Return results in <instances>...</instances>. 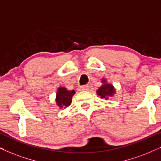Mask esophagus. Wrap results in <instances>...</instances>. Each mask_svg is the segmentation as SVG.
I'll use <instances>...</instances> for the list:
<instances>
[{
    "instance_id": "1",
    "label": "esophagus",
    "mask_w": 161,
    "mask_h": 161,
    "mask_svg": "<svg viewBox=\"0 0 161 161\" xmlns=\"http://www.w3.org/2000/svg\"><path fill=\"white\" fill-rule=\"evenodd\" d=\"M89 88H90L89 85H83V86L79 87V90L82 91H87L89 90Z\"/></svg>"
}]
</instances>
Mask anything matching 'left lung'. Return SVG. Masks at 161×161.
I'll return each instance as SVG.
<instances>
[{
    "mask_svg": "<svg viewBox=\"0 0 161 161\" xmlns=\"http://www.w3.org/2000/svg\"><path fill=\"white\" fill-rule=\"evenodd\" d=\"M102 86L98 87L96 91V93L102 98H105L108 100L110 97L114 96L115 93V89L113 85L108 83L105 79H102Z\"/></svg>",
    "mask_w": 161,
    "mask_h": 161,
    "instance_id": "8db88e82",
    "label": "left lung"
}]
</instances>
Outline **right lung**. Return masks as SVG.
I'll return each mask as SVG.
<instances>
[{
    "label": "right lung",
    "mask_w": 161,
    "mask_h": 161,
    "mask_svg": "<svg viewBox=\"0 0 161 161\" xmlns=\"http://www.w3.org/2000/svg\"><path fill=\"white\" fill-rule=\"evenodd\" d=\"M75 94V91H68L65 87H59L57 89L56 96V103L60 109L67 108L71 104L72 97Z\"/></svg>",
    "instance_id": "obj_1"
}]
</instances>
